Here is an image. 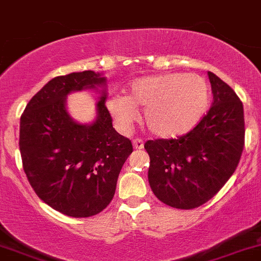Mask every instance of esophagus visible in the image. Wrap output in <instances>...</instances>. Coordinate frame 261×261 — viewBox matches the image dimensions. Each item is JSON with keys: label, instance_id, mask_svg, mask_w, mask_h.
I'll use <instances>...</instances> for the list:
<instances>
[{"label": "esophagus", "instance_id": "1", "mask_svg": "<svg viewBox=\"0 0 261 261\" xmlns=\"http://www.w3.org/2000/svg\"><path fill=\"white\" fill-rule=\"evenodd\" d=\"M133 144L135 149H143L144 147V141L141 140V139H135V140L133 141Z\"/></svg>", "mask_w": 261, "mask_h": 261}]
</instances>
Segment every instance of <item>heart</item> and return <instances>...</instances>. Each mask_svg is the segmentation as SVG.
<instances>
[{
  "instance_id": "obj_1",
  "label": "heart",
  "mask_w": 261,
  "mask_h": 261,
  "mask_svg": "<svg viewBox=\"0 0 261 261\" xmlns=\"http://www.w3.org/2000/svg\"><path fill=\"white\" fill-rule=\"evenodd\" d=\"M210 92L206 81L197 74H162L138 80L130 96L115 94L107 109L115 122L126 130L144 110L147 130L159 138H177L188 133L206 114Z\"/></svg>"
}]
</instances>
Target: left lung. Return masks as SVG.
Returning a JSON list of instances; mask_svg holds the SVG:
<instances>
[{"label": "left lung", "mask_w": 261, "mask_h": 261, "mask_svg": "<svg viewBox=\"0 0 261 261\" xmlns=\"http://www.w3.org/2000/svg\"><path fill=\"white\" fill-rule=\"evenodd\" d=\"M212 106L177 139L147 140L149 183L170 207L193 210L213 198L238 168L245 145L243 102L232 88L208 72Z\"/></svg>", "instance_id": "obj_1"}]
</instances>
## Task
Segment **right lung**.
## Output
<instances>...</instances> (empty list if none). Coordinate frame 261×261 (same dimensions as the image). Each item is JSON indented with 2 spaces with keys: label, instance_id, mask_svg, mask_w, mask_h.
Here are the masks:
<instances>
[{
  "label": "right lung",
  "instance_id": "1",
  "mask_svg": "<svg viewBox=\"0 0 261 261\" xmlns=\"http://www.w3.org/2000/svg\"><path fill=\"white\" fill-rule=\"evenodd\" d=\"M103 83L92 70L55 77L21 115L18 145L29 183L41 201L70 217H91L109 206L133 152L131 140L112 126L105 92L92 125L74 122L65 111L68 93Z\"/></svg>",
  "mask_w": 261,
  "mask_h": 261
}]
</instances>
